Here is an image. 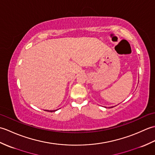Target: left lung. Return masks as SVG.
Masks as SVG:
<instances>
[{
    "label": "left lung",
    "mask_w": 155,
    "mask_h": 155,
    "mask_svg": "<svg viewBox=\"0 0 155 155\" xmlns=\"http://www.w3.org/2000/svg\"><path fill=\"white\" fill-rule=\"evenodd\" d=\"M113 107H110V108H113Z\"/></svg>",
    "instance_id": "8db88e82"
}]
</instances>
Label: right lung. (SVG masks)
Listing matches in <instances>:
<instances>
[{
	"label": "right lung",
	"instance_id": "right-lung-1",
	"mask_svg": "<svg viewBox=\"0 0 155 155\" xmlns=\"http://www.w3.org/2000/svg\"><path fill=\"white\" fill-rule=\"evenodd\" d=\"M46 110V111H48V112H55L56 110Z\"/></svg>",
	"mask_w": 155,
	"mask_h": 155
}]
</instances>
